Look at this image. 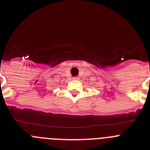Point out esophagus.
<instances>
[{"mask_svg": "<svg viewBox=\"0 0 150 150\" xmlns=\"http://www.w3.org/2000/svg\"><path fill=\"white\" fill-rule=\"evenodd\" d=\"M79 79V77H77V76H74V77H73V79H74V80H76V79Z\"/></svg>", "mask_w": 150, "mask_h": 150, "instance_id": "1", "label": "esophagus"}]
</instances>
